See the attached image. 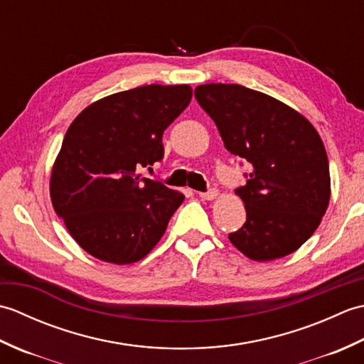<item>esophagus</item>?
I'll use <instances>...</instances> for the list:
<instances>
[{"instance_id": "obj_1", "label": "esophagus", "mask_w": 364, "mask_h": 364, "mask_svg": "<svg viewBox=\"0 0 364 364\" xmlns=\"http://www.w3.org/2000/svg\"><path fill=\"white\" fill-rule=\"evenodd\" d=\"M218 196H219L218 189H210V191H206V192H198V197L202 198V200H214Z\"/></svg>"}]
</instances>
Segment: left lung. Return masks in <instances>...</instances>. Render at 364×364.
Returning a JSON list of instances; mask_svg holds the SVG:
<instances>
[{"label":"left lung","instance_id":"8db88e82","mask_svg":"<svg viewBox=\"0 0 364 364\" xmlns=\"http://www.w3.org/2000/svg\"><path fill=\"white\" fill-rule=\"evenodd\" d=\"M196 98L225 149L252 170L236 194L247 220L228 237L255 261L296 252L319 227L330 200L326 146L304 115L239 84H203Z\"/></svg>","mask_w":364,"mask_h":364}]
</instances>
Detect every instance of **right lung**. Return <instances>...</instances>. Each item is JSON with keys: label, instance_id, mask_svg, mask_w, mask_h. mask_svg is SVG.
<instances>
[{"label": "right lung", "instance_id": "1", "mask_svg": "<svg viewBox=\"0 0 364 364\" xmlns=\"http://www.w3.org/2000/svg\"><path fill=\"white\" fill-rule=\"evenodd\" d=\"M191 98L188 84H150L98 100L68 127L50 196L68 233L92 257L131 264L164 235L184 196L137 172L164 158V129Z\"/></svg>", "mask_w": 364, "mask_h": 364}]
</instances>
